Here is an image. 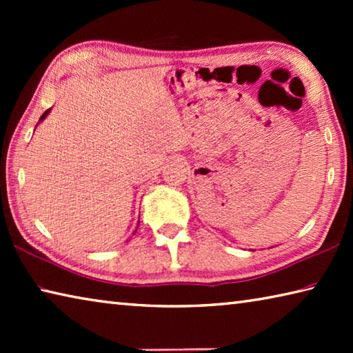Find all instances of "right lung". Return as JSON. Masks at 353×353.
<instances>
[{
	"instance_id": "obj_1",
	"label": "right lung",
	"mask_w": 353,
	"mask_h": 353,
	"mask_svg": "<svg viewBox=\"0 0 353 353\" xmlns=\"http://www.w3.org/2000/svg\"><path fill=\"white\" fill-rule=\"evenodd\" d=\"M50 112H51V109H48V110H46V112L43 113V115H41V117H40V119H39V121H43V119L46 118V115H48V113H50ZM135 232H137V230H135Z\"/></svg>"
}]
</instances>
